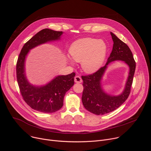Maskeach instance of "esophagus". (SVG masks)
<instances>
[{
    "label": "esophagus",
    "instance_id": "1",
    "mask_svg": "<svg viewBox=\"0 0 151 151\" xmlns=\"http://www.w3.org/2000/svg\"><path fill=\"white\" fill-rule=\"evenodd\" d=\"M74 79H75V82L76 83H81L82 82V80L80 76H76L75 77Z\"/></svg>",
    "mask_w": 151,
    "mask_h": 151
}]
</instances>
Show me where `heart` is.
Segmentation results:
<instances>
[{
    "label": "heart",
    "mask_w": 151,
    "mask_h": 151,
    "mask_svg": "<svg viewBox=\"0 0 151 151\" xmlns=\"http://www.w3.org/2000/svg\"><path fill=\"white\" fill-rule=\"evenodd\" d=\"M107 51L105 42L101 39L91 37L79 39L72 43L69 53L72 58L81 65L83 72L93 73L102 66ZM68 60L72 63L71 58Z\"/></svg>",
    "instance_id": "1"
}]
</instances>
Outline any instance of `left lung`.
<instances>
[{"label":"left lung","mask_w":151,"mask_h":151,"mask_svg":"<svg viewBox=\"0 0 151 151\" xmlns=\"http://www.w3.org/2000/svg\"><path fill=\"white\" fill-rule=\"evenodd\" d=\"M111 35L114 42L113 48L105 66L93 74L82 76L83 105L87 111L97 115L111 112L125 102L130 93L136 69V62L130 49L115 34L111 32ZM117 60L127 64L129 73L123 91L118 96H112L104 91L101 81L109 64Z\"/></svg>","instance_id":"left-lung-1"}]
</instances>
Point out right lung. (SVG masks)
I'll return each instance as SVG.
<instances>
[{
	"label": "right lung",
	"mask_w": 151,
	"mask_h": 151,
	"mask_svg": "<svg viewBox=\"0 0 151 151\" xmlns=\"http://www.w3.org/2000/svg\"><path fill=\"white\" fill-rule=\"evenodd\" d=\"M63 33L49 29L40 30L26 43L18 58L17 79L21 94L31 108L42 113H53L61 108L65 94L74 85L75 73L57 76L44 85H33L26 77V58L30 50L40 45L60 40Z\"/></svg>",
	"instance_id": "add662e5"
}]
</instances>
